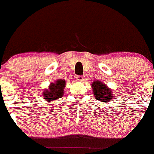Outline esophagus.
Segmentation results:
<instances>
[{
	"label": "esophagus",
	"mask_w": 154,
	"mask_h": 154,
	"mask_svg": "<svg viewBox=\"0 0 154 154\" xmlns=\"http://www.w3.org/2000/svg\"><path fill=\"white\" fill-rule=\"evenodd\" d=\"M76 80L78 82H82V81H84V77L82 75H78L76 76Z\"/></svg>",
	"instance_id": "obj_1"
}]
</instances>
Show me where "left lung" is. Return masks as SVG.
I'll list each match as a JSON object with an SVG mask.
<instances>
[{
  "mask_svg": "<svg viewBox=\"0 0 154 154\" xmlns=\"http://www.w3.org/2000/svg\"><path fill=\"white\" fill-rule=\"evenodd\" d=\"M94 97L103 103H110L113 98V93L110 88L100 81H95L91 84Z\"/></svg>",
  "mask_w": 154,
  "mask_h": 154,
  "instance_id": "left-lung-1",
  "label": "left lung"
}]
</instances>
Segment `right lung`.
Returning <instances> with one entry per match:
<instances>
[{"label":"right lung","instance_id":"1","mask_svg":"<svg viewBox=\"0 0 154 154\" xmlns=\"http://www.w3.org/2000/svg\"><path fill=\"white\" fill-rule=\"evenodd\" d=\"M65 85L66 82L63 79H58L54 83L50 84L48 89H45L42 92V97L45 100V103L52 102L63 97Z\"/></svg>","mask_w":154,"mask_h":154}]
</instances>
